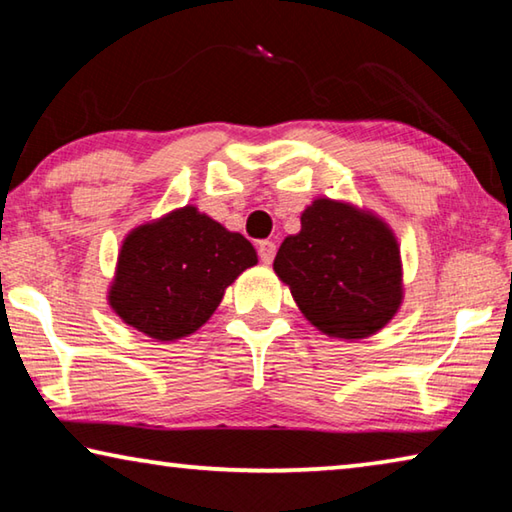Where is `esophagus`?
<instances>
[{
	"label": "esophagus",
	"mask_w": 512,
	"mask_h": 512,
	"mask_svg": "<svg viewBox=\"0 0 512 512\" xmlns=\"http://www.w3.org/2000/svg\"><path fill=\"white\" fill-rule=\"evenodd\" d=\"M275 244L273 241H268V239H264V241H259V246H257V253H259V259H262L264 264H271L273 259H275Z\"/></svg>",
	"instance_id": "esophagus-1"
}]
</instances>
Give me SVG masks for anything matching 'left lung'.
<instances>
[{
	"instance_id": "1",
	"label": "left lung",
	"mask_w": 512,
	"mask_h": 512,
	"mask_svg": "<svg viewBox=\"0 0 512 512\" xmlns=\"http://www.w3.org/2000/svg\"><path fill=\"white\" fill-rule=\"evenodd\" d=\"M300 225L298 235L282 241L273 268L302 314L339 339L375 334L402 302L393 232L375 216L329 198L309 205Z\"/></svg>"
}]
</instances>
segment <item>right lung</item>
I'll list each match as a JSON object with an SVG mask.
<instances>
[{
  "label": "right lung",
  "instance_id": "right-lung-1",
  "mask_svg": "<svg viewBox=\"0 0 512 512\" xmlns=\"http://www.w3.org/2000/svg\"><path fill=\"white\" fill-rule=\"evenodd\" d=\"M255 264L257 253L244 235L183 207L126 237L110 305L151 339L173 341L196 332L228 284Z\"/></svg>",
  "mask_w": 512,
  "mask_h": 512
}]
</instances>
